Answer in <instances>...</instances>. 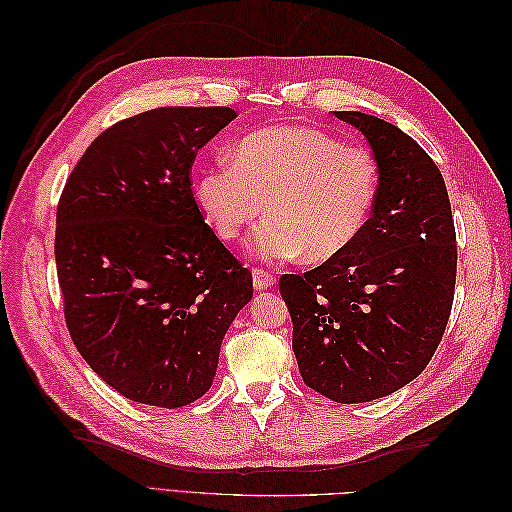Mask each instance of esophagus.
<instances>
[{"label": "esophagus", "mask_w": 512, "mask_h": 512, "mask_svg": "<svg viewBox=\"0 0 512 512\" xmlns=\"http://www.w3.org/2000/svg\"><path fill=\"white\" fill-rule=\"evenodd\" d=\"M275 284V277H273V273H268V270H262V268H255L253 270V286H255V290H268L270 286Z\"/></svg>", "instance_id": "esophagus-1"}]
</instances>
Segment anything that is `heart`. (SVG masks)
<instances>
[{
	"mask_svg": "<svg viewBox=\"0 0 512 512\" xmlns=\"http://www.w3.org/2000/svg\"><path fill=\"white\" fill-rule=\"evenodd\" d=\"M378 165L363 149L314 127H270L239 140L195 180V202L217 237L233 242L259 215L250 253L262 262L343 255L378 198Z\"/></svg>",
	"mask_w": 512,
	"mask_h": 512,
	"instance_id": "obj_1",
	"label": "heart"
}]
</instances>
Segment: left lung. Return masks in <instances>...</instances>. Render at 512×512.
Segmentation results:
<instances>
[{"mask_svg": "<svg viewBox=\"0 0 512 512\" xmlns=\"http://www.w3.org/2000/svg\"><path fill=\"white\" fill-rule=\"evenodd\" d=\"M334 116L372 149L376 206L354 246L284 275L279 292L303 383L354 405L394 394L429 365L451 314L458 250L449 193L427 151L383 118Z\"/></svg>", "mask_w": 512, "mask_h": 512, "instance_id": "1", "label": "left lung"}]
</instances>
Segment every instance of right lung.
Segmentation results:
<instances>
[{
  "instance_id": "obj_1",
  "label": "right lung",
  "mask_w": 512,
  "mask_h": 512,
  "mask_svg": "<svg viewBox=\"0 0 512 512\" xmlns=\"http://www.w3.org/2000/svg\"><path fill=\"white\" fill-rule=\"evenodd\" d=\"M231 107H156L112 125L65 182L59 286L76 350L118 394L176 409L202 398L253 275L195 204V154Z\"/></svg>"
}]
</instances>
